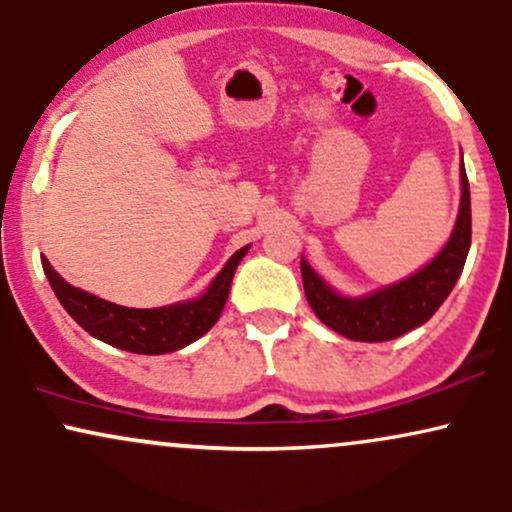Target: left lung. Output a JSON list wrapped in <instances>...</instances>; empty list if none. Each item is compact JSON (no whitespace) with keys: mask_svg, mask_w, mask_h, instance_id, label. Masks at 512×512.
Wrapping results in <instances>:
<instances>
[{"mask_svg":"<svg viewBox=\"0 0 512 512\" xmlns=\"http://www.w3.org/2000/svg\"><path fill=\"white\" fill-rule=\"evenodd\" d=\"M460 178V214L448 245L438 252L436 260L426 264L421 272L411 274L409 279L370 293L366 298H342L308 267V262H301L305 298L330 330L354 342H387L424 325L443 305L460 279L472 243V204H469V180L464 166Z\"/></svg>","mask_w":512,"mask_h":512,"instance_id":"1","label":"left lung"}]
</instances>
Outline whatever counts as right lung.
Returning a JSON list of instances; mask_svg holds the SVG:
<instances>
[{
	"instance_id": "1",
	"label": "right lung",
	"mask_w": 512,
	"mask_h": 512,
	"mask_svg": "<svg viewBox=\"0 0 512 512\" xmlns=\"http://www.w3.org/2000/svg\"><path fill=\"white\" fill-rule=\"evenodd\" d=\"M248 250L250 245L233 252L231 260L211 281L202 298L154 310L125 308V305L103 301V298L91 296V293L74 289L50 267L45 257L43 269L57 301L91 337L117 346V349L132 351V354H170V351H178L182 346L192 344L214 327L223 305H226L236 267Z\"/></svg>"
}]
</instances>
